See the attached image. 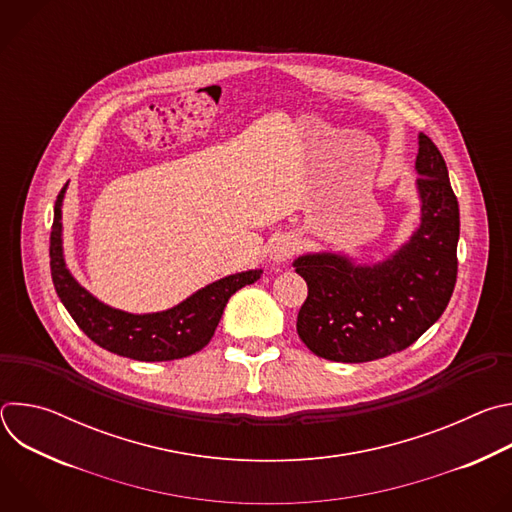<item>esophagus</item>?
<instances>
[{
  "label": "esophagus",
  "mask_w": 512,
  "mask_h": 512,
  "mask_svg": "<svg viewBox=\"0 0 512 512\" xmlns=\"http://www.w3.org/2000/svg\"><path fill=\"white\" fill-rule=\"evenodd\" d=\"M298 249H300V243H298L296 237H291V235H279L277 239L271 241L269 257H271V261H275V263H283V261L294 257V255L298 253Z\"/></svg>",
  "instance_id": "obj_1"
}]
</instances>
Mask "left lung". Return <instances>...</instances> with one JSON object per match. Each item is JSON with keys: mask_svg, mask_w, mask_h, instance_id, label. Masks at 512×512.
<instances>
[{"mask_svg": "<svg viewBox=\"0 0 512 512\" xmlns=\"http://www.w3.org/2000/svg\"><path fill=\"white\" fill-rule=\"evenodd\" d=\"M421 223L411 239L375 265L336 253L294 261L308 283L298 334L318 356L369 362L411 346L444 314L458 277L460 208L444 156L419 133L415 160Z\"/></svg>", "mask_w": 512, "mask_h": 512, "instance_id": "8db88e82", "label": "left lung"}]
</instances>
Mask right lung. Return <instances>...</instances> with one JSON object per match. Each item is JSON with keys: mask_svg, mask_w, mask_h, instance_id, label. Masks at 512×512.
<instances>
[{"mask_svg": "<svg viewBox=\"0 0 512 512\" xmlns=\"http://www.w3.org/2000/svg\"><path fill=\"white\" fill-rule=\"evenodd\" d=\"M60 190L54 204V223L50 233V271L54 289L77 326L101 348L143 362H162L190 356L202 350L229 298L245 285L261 277V269H251L212 281L186 298L182 304L156 314H129L105 306L70 275L62 255V198Z\"/></svg>", "mask_w": 512, "mask_h": 512, "instance_id": "obj_1", "label": "right lung"}]
</instances>
